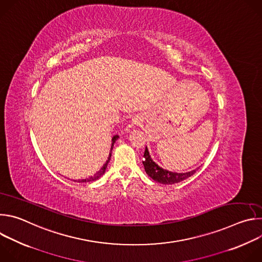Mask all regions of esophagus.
Wrapping results in <instances>:
<instances>
[{"label":"esophagus","instance_id":"1","mask_svg":"<svg viewBox=\"0 0 262 262\" xmlns=\"http://www.w3.org/2000/svg\"><path fill=\"white\" fill-rule=\"evenodd\" d=\"M141 122H142V120H141V117H139V116H136L135 118H133V121H132L133 125H139V124H141Z\"/></svg>","mask_w":262,"mask_h":262}]
</instances>
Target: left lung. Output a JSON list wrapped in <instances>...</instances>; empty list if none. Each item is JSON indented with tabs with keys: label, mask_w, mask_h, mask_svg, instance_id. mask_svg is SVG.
I'll return each instance as SVG.
<instances>
[{
	"label": "left lung",
	"mask_w": 262,
	"mask_h": 262,
	"mask_svg": "<svg viewBox=\"0 0 262 262\" xmlns=\"http://www.w3.org/2000/svg\"><path fill=\"white\" fill-rule=\"evenodd\" d=\"M143 165H144V169H145L147 175L150 176L155 181L162 183V184L178 183L186 178H189L196 172V170H193V171L185 172V173H177V172H171V171L161 168L151 159L150 155H149L147 146L145 148V152H144Z\"/></svg>",
	"instance_id": "obj_1"
}]
</instances>
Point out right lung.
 <instances>
[{
	"mask_svg": "<svg viewBox=\"0 0 262 262\" xmlns=\"http://www.w3.org/2000/svg\"><path fill=\"white\" fill-rule=\"evenodd\" d=\"M118 138H119V136H118V135H115L113 138H112V145H111V150H110V154H108V158H107V160H106L105 164L101 167V169H100L97 173H95L93 176H90L89 178H85V179H82V180H78V182H89V181H94V180L98 179L100 176H102V175L105 173V169H106L107 164H108V162H110V160H111L112 150H113L114 144H115V142L117 141V139H118Z\"/></svg>",
	"mask_w": 262,
	"mask_h": 262,
	"instance_id": "obj_1",
	"label": "right lung"
}]
</instances>
